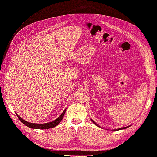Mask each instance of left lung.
<instances>
[{
	"instance_id": "obj_1",
	"label": "left lung",
	"mask_w": 157,
	"mask_h": 157,
	"mask_svg": "<svg viewBox=\"0 0 157 157\" xmlns=\"http://www.w3.org/2000/svg\"><path fill=\"white\" fill-rule=\"evenodd\" d=\"M92 122H94V124H96V126H98V124H96V122H94V121H92ZM128 127H130V126H126V127H123V128H118V129H117V130H122V129H126V128H128Z\"/></svg>"
}]
</instances>
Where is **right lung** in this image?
I'll return each mask as SVG.
<instances>
[{"instance_id":"1","label":"right lung","mask_w":157,"mask_h":157,"mask_svg":"<svg viewBox=\"0 0 157 157\" xmlns=\"http://www.w3.org/2000/svg\"><path fill=\"white\" fill-rule=\"evenodd\" d=\"M65 111H66V109H65L64 111L61 113V115L55 121L50 122H48V123H44V124H35V123H31V122H27L25 120H23V118H21L20 116L17 115V114H16V115L17 116L19 119L20 120V121L23 123V124H25V126H28L29 128H33V129L46 130V129H49V128H54L58 125L59 123L61 121V120H62V118L65 115Z\"/></svg>"}]
</instances>
